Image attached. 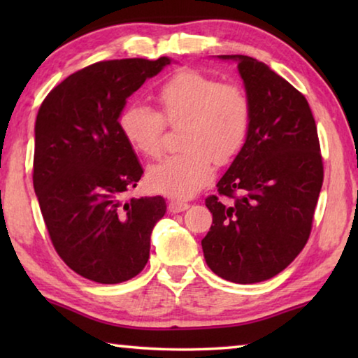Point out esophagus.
<instances>
[{"mask_svg": "<svg viewBox=\"0 0 358 358\" xmlns=\"http://www.w3.org/2000/svg\"><path fill=\"white\" fill-rule=\"evenodd\" d=\"M187 208H189V203L186 202H181V201L169 202V211H171V213H181V211H185Z\"/></svg>", "mask_w": 358, "mask_h": 358, "instance_id": "esophagus-1", "label": "esophagus"}]
</instances>
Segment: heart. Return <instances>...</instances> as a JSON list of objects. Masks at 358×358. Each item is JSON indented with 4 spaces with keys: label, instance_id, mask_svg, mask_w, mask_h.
Wrapping results in <instances>:
<instances>
[{
    "label": "heart",
    "instance_id": "b5f03b06",
    "mask_svg": "<svg viewBox=\"0 0 358 358\" xmlns=\"http://www.w3.org/2000/svg\"><path fill=\"white\" fill-rule=\"evenodd\" d=\"M161 115L132 104L120 115L121 136L145 157L162 151L164 121L181 132L185 153L169 156L148 167L147 183L169 197H192L213 180L217 164L240 153L251 124V102L237 83H221L197 71L169 77L156 93Z\"/></svg>",
    "mask_w": 358,
    "mask_h": 358
}]
</instances>
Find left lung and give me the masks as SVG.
<instances>
[{"instance_id": "8db88e82", "label": "left lung", "mask_w": 358, "mask_h": 358, "mask_svg": "<svg viewBox=\"0 0 358 358\" xmlns=\"http://www.w3.org/2000/svg\"><path fill=\"white\" fill-rule=\"evenodd\" d=\"M217 58L237 63L251 124L216 185L224 199H205L213 224L202 250L222 280L252 284L276 276L305 248L324 181L322 156L316 121L299 90L251 57Z\"/></svg>"}]
</instances>
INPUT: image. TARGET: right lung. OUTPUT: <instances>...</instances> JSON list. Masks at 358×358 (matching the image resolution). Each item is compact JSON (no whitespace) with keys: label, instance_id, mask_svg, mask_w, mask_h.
Segmentation results:
<instances>
[{"label":"right lung","instance_id":"obj_1","mask_svg":"<svg viewBox=\"0 0 358 358\" xmlns=\"http://www.w3.org/2000/svg\"><path fill=\"white\" fill-rule=\"evenodd\" d=\"M161 57L94 63L52 90L34 126L33 185L50 240L87 280L118 284L141 273L161 196L121 201L143 169L120 131L126 99L171 64Z\"/></svg>","mask_w":358,"mask_h":358}]
</instances>
